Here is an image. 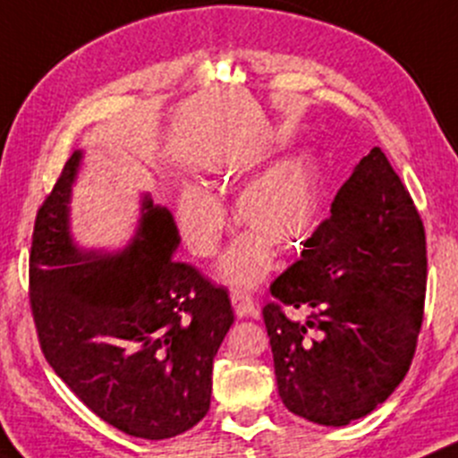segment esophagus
Here are the masks:
<instances>
[{"instance_id": "1", "label": "esophagus", "mask_w": 458, "mask_h": 458, "mask_svg": "<svg viewBox=\"0 0 458 458\" xmlns=\"http://www.w3.org/2000/svg\"><path fill=\"white\" fill-rule=\"evenodd\" d=\"M231 302H233L235 316L238 318H249L257 313L255 298L250 294H246V292H233V294H231Z\"/></svg>"}]
</instances>
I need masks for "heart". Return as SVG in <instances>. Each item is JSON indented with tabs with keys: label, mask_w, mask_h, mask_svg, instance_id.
Listing matches in <instances>:
<instances>
[{
	"label": "heart",
	"mask_w": 458,
	"mask_h": 458,
	"mask_svg": "<svg viewBox=\"0 0 458 458\" xmlns=\"http://www.w3.org/2000/svg\"><path fill=\"white\" fill-rule=\"evenodd\" d=\"M179 225L192 253L208 257L220 242L227 216L208 190L190 186L179 199ZM316 216V186L302 160H285L246 183L235 199V220L242 235L220 264L233 285H253L270 268L272 249L290 253L305 242Z\"/></svg>",
	"instance_id": "b5f03b06"
}]
</instances>
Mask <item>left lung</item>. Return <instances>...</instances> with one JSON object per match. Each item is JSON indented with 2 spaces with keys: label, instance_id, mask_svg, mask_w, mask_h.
<instances>
[{
  "label": "left lung",
  "instance_id": "obj_1",
  "mask_svg": "<svg viewBox=\"0 0 458 458\" xmlns=\"http://www.w3.org/2000/svg\"><path fill=\"white\" fill-rule=\"evenodd\" d=\"M270 294L264 322L287 411L346 426L394 394L422 328L426 233L381 148L357 164Z\"/></svg>",
  "mask_w": 458,
  "mask_h": 458
}]
</instances>
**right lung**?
I'll return each mask as SVG.
<instances>
[{"instance_id":"add662e5","label":"right lung","mask_w":458,"mask_h":458,"mask_svg":"<svg viewBox=\"0 0 458 458\" xmlns=\"http://www.w3.org/2000/svg\"><path fill=\"white\" fill-rule=\"evenodd\" d=\"M80 160V151L66 160L34 220L30 307L40 351L104 422L140 439L182 435L209 411L214 357L233 325L229 294L173 259V216L148 197L123 253L77 249L69 199Z\"/></svg>"}]
</instances>
